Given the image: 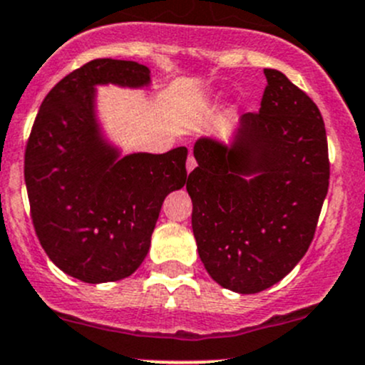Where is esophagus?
Listing matches in <instances>:
<instances>
[{
	"label": "esophagus",
	"instance_id": "obj_1",
	"mask_svg": "<svg viewBox=\"0 0 365 365\" xmlns=\"http://www.w3.org/2000/svg\"><path fill=\"white\" fill-rule=\"evenodd\" d=\"M196 168V159H194L192 153H189V159H187V171H192V169Z\"/></svg>",
	"mask_w": 365,
	"mask_h": 365
}]
</instances>
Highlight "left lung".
<instances>
[{"instance_id":"left-lung-1","label":"left lung","mask_w":365,"mask_h":365,"mask_svg":"<svg viewBox=\"0 0 365 365\" xmlns=\"http://www.w3.org/2000/svg\"><path fill=\"white\" fill-rule=\"evenodd\" d=\"M264 77L259 113L240 118L230 148L200 139L187 180L206 272L244 295L274 286L304 257L330 178L318 106L279 70Z\"/></svg>"}]
</instances>
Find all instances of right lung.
I'll use <instances>...</instances> for the list:
<instances>
[{
    "label": "right lung",
    "mask_w": 365,
    "mask_h": 365,
    "mask_svg": "<svg viewBox=\"0 0 365 365\" xmlns=\"http://www.w3.org/2000/svg\"><path fill=\"white\" fill-rule=\"evenodd\" d=\"M139 88L150 70L98 58L43 98L24 153L29 210L40 245L58 268L90 284L120 281L150 249L162 201L187 183V148L118 159L95 120V84Z\"/></svg>",
    "instance_id": "1"
}]
</instances>
